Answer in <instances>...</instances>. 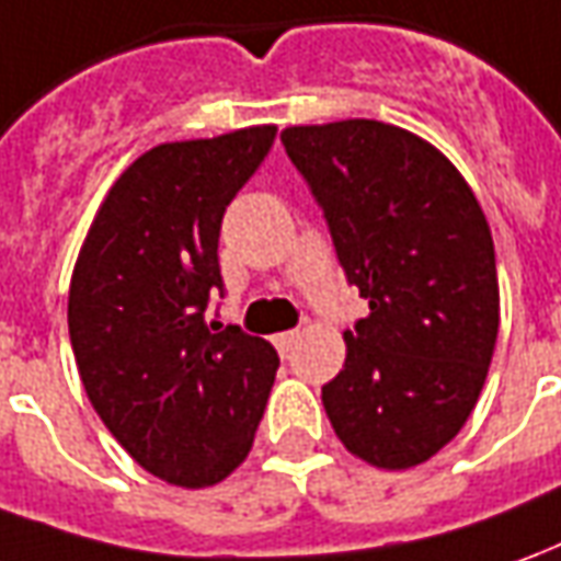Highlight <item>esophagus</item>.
<instances>
[{"instance_id": "34e87169", "label": "esophagus", "mask_w": 561, "mask_h": 561, "mask_svg": "<svg viewBox=\"0 0 561 561\" xmlns=\"http://www.w3.org/2000/svg\"><path fill=\"white\" fill-rule=\"evenodd\" d=\"M296 342H299V330H287V332H277V335H274V347H277L284 357H287L289 351L296 347Z\"/></svg>"}]
</instances>
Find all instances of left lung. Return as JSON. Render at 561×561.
<instances>
[{
	"mask_svg": "<svg viewBox=\"0 0 561 561\" xmlns=\"http://www.w3.org/2000/svg\"><path fill=\"white\" fill-rule=\"evenodd\" d=\"M280 142L369 302L323 385L332 431L366 465H424L470 419L501 323L480 201L436 146L385 122L287 127Z\"/></svg>",
	"mask_w": 561,
	"mask_h": 561,
	"instance_id": "1",
	"label": "left lung"
}]
</instances>
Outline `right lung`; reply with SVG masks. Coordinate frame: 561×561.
<instances>
[{
  "label": "right lung",
  "instance_id": "1",
  "mask_svg": "<svg viewBox=\"0 0 561 561\" xmlns=\"http://www.w3.org/2000/svg\"><path fill=\"white\" fill-rule=\"evenodd\" d=\"M274 134L256 125L149 149L112 183L72 268L84 393L122 449L170 485L207 489L241 465L280 366L265 339L204 323L222 289V214Z\"/></svg>",
  "mask_w": 561,
  "mask_h": 561
}]
</instances>
